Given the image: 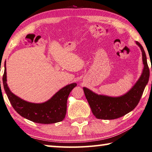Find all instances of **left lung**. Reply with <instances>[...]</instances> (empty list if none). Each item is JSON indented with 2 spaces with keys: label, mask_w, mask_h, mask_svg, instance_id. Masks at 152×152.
Instances as JSON below:
<instances>
[{
  "label": "left lung",
  "mask_w": 152,
  "mask_h": 152,
  "mask_svg": "<svg viewBox=\"0 0 152 152\" xmlns=\"http://www.w3.org/2000/svg\"><path fill=\"white\" fill-rule=\"evenodd\" d=\"M136 44L141 50L144 67L140 78L129 92L120 97H112L97 95L87 88H83L91 111L97 118L103 120L118 118L131 112L138 105L144 89L149 81L150 69L143 47L137 41H136Z\"/></svg>",
  "instance_id": "8db88e82"
}]
</instances>
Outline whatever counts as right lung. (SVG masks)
<instances>
[{
	"label": "right lung",
	"mask_w": 152,
	"mask_h": 152,
	"mask_svg": "<svg viewBox=\"0 0 152 152\" xmlns=\"http://www.w3.org/2000/svg\"><path fill=\"white\" fill-rule=\"evenodd\" d=\"M2 82L9 102L16 112L25 118L40 124L56 123L65 118L67 97L71 91L77 85L76 83L67 85L60 89L47 102L34 103L21 99L10 91L7 83L6 67L2 77Z\"/></svg>",
	"instance_id": "obj_1"
}]
</instances>
